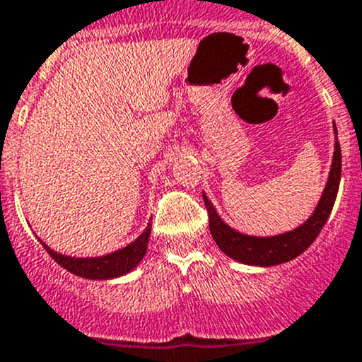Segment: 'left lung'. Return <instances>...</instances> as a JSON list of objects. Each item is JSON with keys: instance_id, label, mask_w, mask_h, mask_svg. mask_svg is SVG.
<instances>
[{"instance_id": "obj_1", "label": "left lung", "mask_w": 362, "mask_h": 362, "mask_svg": "<svg viewBox=\"0 0 362 362\" xmlns=\"http://www.w3.org/2000/svg\"><path fill=\"white\" fill-rule=\"evenodd\" d=\"M334 129H337V126H334ZM339 177H341V151H339V144L337 141L333 164H331L329 171V180H327L322 198H320L312 217L305 224L299 226L298 229H294V231L284 233V235L279 236H269V238L247 236L231 229L228 224L221 221L215 208L211 206L206 196L203 194L211 236H214L218 249L224 252L226 255H229L235 261L245 262V264L275 266L280 264V262L291 261V259L298 257L299 254H303V252L308 249L313 243V240L322 231L324 224H326L327 217H329L331 210H333L334 199H337Z\"/></svg>"}]
</instances>
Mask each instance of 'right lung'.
<instances>
[{
	"instance_id": "add662e5",
	"label": "right lung",
	"mask_w": 362,
	"mask_h": 362,
	"mask_svg": "<svg viewBox=\"0 0 362 362\" xmlns=\"http://www.w3.org/2000/svg\"><path fill=\"white\" fill-rule=\"evenodd\" d=\"M148 236H151V224H148L147 229L127 247L113 252V254L105 255V257L94 259L68 257V255H61L57 254V252L50 250L45 243H43V247H45L47 252L50 254V257H52L57 264L63 266L68 272H71L73 275L93 280H107L131 272V269L144 259L145 252H147Z\"/></svg>"
}]
</instances>
